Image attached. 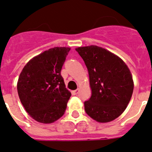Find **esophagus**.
Wrapping results in <instances>:
<instances>
[{"instance_id": "esophagus-1", "label": "esophagus", "mask_w": 152, "mask_h": 152, "mask_svg": "<svg viewBox=\"0 0 152 152\" xmlns=\"http://www.w3.org/2000/svg\"><path fill=\"white\" fill-rule=\"evenodd\" d=\"M79 89H77L74 90V91H72L73 94H74V95L78 94H79Z\"/></svg>"}]
</instances>
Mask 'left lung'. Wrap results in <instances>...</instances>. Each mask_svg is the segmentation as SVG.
Masks as SVG:
<instances>
[{
    "instance_id": "left-lung-1",
    "label": "left lung",
    "mask_w": 152,
    "mask_h": 152,
    "mask_svg": "<svg viewBox=\"0 0 152 152\" xmlns=\"http://www.w3.org/2000/svg\"><path fill=\"white\" fill-rule=\"evenodd\" d=\"M88 69L91 96L84 102L86 114L98 123L114 121L125 111L134 84L126 63L96 45L76 48Z\"/></svg>"
}]
</instances>
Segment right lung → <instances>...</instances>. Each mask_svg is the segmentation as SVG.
<instances>
[{"mask_svg": "<svg viewBox=\"0 0 152 152\" xmlns=\"http://www.w3.org/2000/svg\"><path fill=\"white\" fill-rule=\"evenodd\" d=\"M71 48L55 47L34 56L19 75L17 91L25 110L37 122L50 124L65 113L71 92L61 75Z\"/></svg>", "mask_w": 152, "mask_h": 152, "instance_id": "right-lung-1", "label": "right lung"}]
</instances>
